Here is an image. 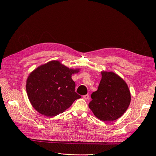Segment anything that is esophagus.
I'll list each match as a JSON object with an SVG mask.
<instances>
[{"instance_id": "esophagus-1", "label": "esophagus", "mask_w": 156, "mask_h": 156, "mask_svg": "<svg viewBox=\"0 0 156 156\" xmlns=\"http://www.w3.org/2000/svg\"><path fill=\"white\" fill-rule=\"evenodd\" d=\"M83 98H84V99H85V100H87V99H89V95H88V94L85 95H83Z\"/></svg>"}]
</instances>
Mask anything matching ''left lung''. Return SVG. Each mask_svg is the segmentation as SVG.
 I'll list each match as a JSON object with an SVG mask.
<instances>
[{
	"label": "left lung",
	"instance_id": "left-lung-1",
	"mask_svg": "<svg viewBox=\"0 0 156 156\" xmlns=\"http://www.w3.org/2000/svg\"><path fill=\"white\" fill-rule=\"evenodd\" d=\"M88 106L94 115L103 121H112L127 110L131 101L125 81L112 72H102L97 90L91 95Z\"/></svg>",
	"mask_w": 156,
	"mask_h": 156
}]
</instances>
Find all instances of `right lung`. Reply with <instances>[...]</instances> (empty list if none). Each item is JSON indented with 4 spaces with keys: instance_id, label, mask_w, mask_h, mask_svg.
Segmentation results:
<instances>
[{
    "instance_id": "obj_1",
    "label": "right lung",
    "mask_w": 156,
    "mask_h": 156,
    "mask_svg": "<svg viewBox=\"0 0 156 156\" xmlns=\"http://www.w3.org/2000/svg\"><path fill=\"white\" fill-rule=\"evenodd\" d=\"M78 69H69L59 61L40 66L29 75L27 92L31 105L46 116H54L69 108L81 95L75 92L72 74Z\"/></svg>"
}]
</instances>
